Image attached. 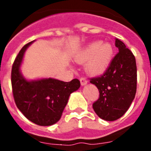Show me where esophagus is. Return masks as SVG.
Wrapping results in <instances>:
<instances>
[{"label": "esophagus", "mask_w": 151, "mask_h": 151, "mask_svg": "<svg viewBox=\"0 0 151 151\" xmlns=\"http://www.w3.org/2000/svg\"><path fill=\"white\" fill-rule=\"evenodd\" d=\"M80 82H81V85L84 86L86 85V84H87L88 81L86 78H80Z\"/></svg>", "instance_id": "34e87169"}]
</instances>
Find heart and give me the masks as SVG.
I'll list each match as a JSON object with an SVG mask.
<instances>
[{
	"label": "heart",
	"instance_id": "heart-1",
	"mask_svg": "<svg viewBox=\"0 0 151 151\" xmlns=\"http://www.w3.org/2000/svg\"><path fill=\"white\" fill-rule=\"evenodd\" d=\"M113 49L111 44L94 42L83 49L77 56L78 62H85L86 69L91 74L98 75L106 71L111 63Z\"/></svg>",
	"mask_w": 151,
	"mask_h": 151
}]
</instances>
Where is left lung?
<instances>
[{"instance_id": "8db88e82", "label": "left lung", "mask_w": 151, "mask_h": 151, "mask_svg": "<svg viewBox=\"0 0 151 151\" xmlns=\"http://www.w3.org/2000/svg\"><path fill=\"white\" fill-rule=\"evenodd\" d=\"M117 52L102 75L90 78L96 86L99 97L93 109L101 119L113 121L126 112L137 91V65L135 56L120 40H116Z\"/></svg>"}]
</instances>
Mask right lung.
<instances>
[{
  "label": "right lung",
  "mask_w": 151,
  "mask_h": 151,
  "mask_svg": "<svg viewBox=\"0 0 151 151\" xmlns=\"http://www.w3.org/2000/svg\"><path fill=\"white\" fill-rule=\"evenodd\" d=\"M32 42L20 50L12 66L13 96L17 108L28 120L38 125L49 126L60 119L70 94L80 87V81L77 78L69 82L53 78L27 81L19 67L25 51Z\"/></svg>",
  "instance_id": "obj_1"
}]
</instances>
